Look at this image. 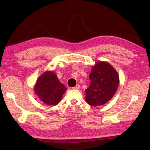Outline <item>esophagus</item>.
<instances>
[{
	"mask_svg": "<svg viewBox=\"0 0 150 150\" xmlns=\"http://www.w3.org/2000/svg\"><path fill=\"white\" fill-rule=\"evenodd\" d=\"M72 88L74 89H79L80 88V85L77 84V85L75 86V87H72Z\"/></svg>",
	"mask_w": 150,
	"mask_h": 150,
	"instance_id": "obj_1",
	"label": "esophagus"
}]
</instances>
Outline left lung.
<instances>
[{
    "label": "left lung",
    "mask_w": 150,
    "mask_h": 150,
    "mask_svg": "<svg viewBox=\"0 0 150 150\" xmlns=\"http://www.w3.org/2000/svg\"><path fill=\"white\" fill-rule=\"evenodd\" d=\"M91 83L86 91V101L91 106L105 104L114 96L119 85V76L110 64L98 62L92 67Z\"/></svg>",
    "instance_id": "obj_1"
}]
</instances>
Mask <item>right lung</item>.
Wrapping results in <instances>:
<instances>
[{
    "mask_svg": "<svg viewBox=\"0 0 150 150\" xmlns=\"http://www.w3.org/2000/svg\"><path fill=\"white\" fill-rule=\"evenodd\" d=\"M67 88L59 81L52 72H46L40 76L35 84L34 91L39 99L48 105L56 106L60 102Z\"/></svg>",
    "mask_w": 150,
    "mask_h": 150,
    "instance_id": "obj_1",
    "label": "right lung"
}]
</instances>
